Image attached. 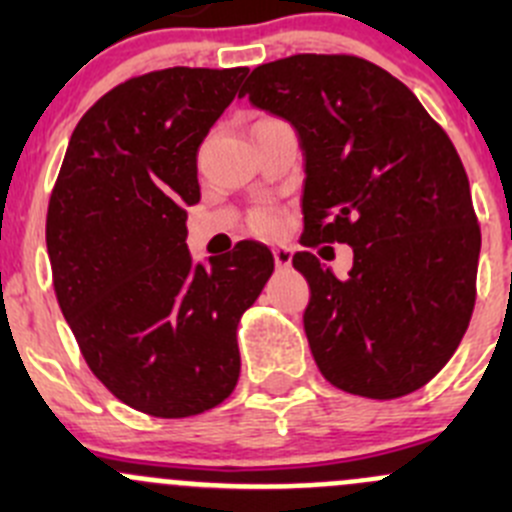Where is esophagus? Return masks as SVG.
<instances>
[{
    "label": "esophagus",
    "instance_id": "esophagus-1",
    "mask_svg": "<svg viewBox=\"0 0 512 512\" xmlns=\"http://www.w3.org/2000/svg\"><path fill=\"white\" fill-rule=\"evenodd\" d=\"M272 257H275L277 267L292 265V250H289V247H275V250H272Z\"/></svg>",
    "mask_w": 512,
    "mask_h": 512
}]
</instances>
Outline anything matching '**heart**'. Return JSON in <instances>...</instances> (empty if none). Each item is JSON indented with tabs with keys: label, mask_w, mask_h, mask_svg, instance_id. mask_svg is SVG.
Instances as JSON below:
<instances>
[{
	"label": "heart",
	"mask_w": 512,
	"mask_h": 512,
	"mask_svg": "<svg viewBox=\"0 0 512 512\" xmlns=\"http://www.w3.org/2000/svg\"><path fill=\"white\" fill-rule=\"evenodd\" d=\"M250 225H252V230L260 232V235H277L282 227L280 210H275V208L255 210V213H252Z\"/></svg>",
	"instance_id": "obj_1"
}]
</instances>
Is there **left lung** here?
I'll return each instance as SVG.
<instances>
[{
    "label": "left lung",
    "instance_id": "obj_1",
    "mask_svg": "<svg viewBox=\"0 0 512 512\" xmlns=\"http://www.w3.org/2000/svg\"><path fill=\"white\" fill-rule=\"evenodd\" d=\"M240 96L297 131L302 245L354 250L344 280L312 252L292 257L309 282L304 332L319 371L366 399L421 389L476 304L480 227L451 138L409 86L359 56L270 61Z\"/></svg>",
    "mask_w": 512,
    "mask_h": 512
}]
</instances>
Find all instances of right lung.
<instances>
[{"instance_id": "1", "label": "right lung", "mask_w": 512, "mask_h": 512, "mask_svg": "<svg viewBox=\"0 0 512 512\" xmlns=\"http://www.w3.org/2000/svg\"><path fill=\"white\" fill-rule=\"evenodd\" d=\"M247 69H173L101 96L71 133L46 213L59 307L96 379L131 409H215L240 376L237 324L275 270L242 240L193 265L198 148Z\"/></svg>"}]
</instances>
